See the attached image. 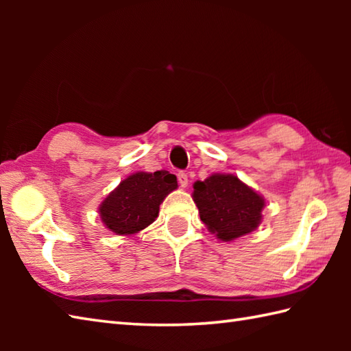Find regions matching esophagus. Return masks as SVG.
<instances>
[{
  "instance_id": "34e87169",
  "label": "esophagus",
  "mask_w": 351,
  "mask_h": 351,
  "mask_svg": "<svg viewBox=\"0 0 351 351\" xmlns=\"http://www.w3.org/2000/svg\"><path fill=\"white\" fill-rule=\"evenodd\" d=\"M178 182H180V185L181 187H187L189 185V176H187V173H184V171H180V173H178Z\"/></svg>"
}]
</instances>
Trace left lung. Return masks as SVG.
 I'll use <instances>...</instances> for the list:
<instances>
[{"label":"left lung","instance_id":"left-lung-1","mask_svg":"<svg viewBox=\"0 0 351 351\" xmlns=\"http://www.w3.org/2000/svg\"><path fill=\"white\" fill-rule=\"evenodd\" d=\"M193 200L199 208L200 220L221 241H232L255 230L265 205L263 196L237 176L221 173L195 182Z\"/></svg>","mask_w":351,"mask_h":351}]
</instances>
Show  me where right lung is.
Listing matches in <instances>:
<instances>
[{"label":"right lung","instance_id":"obj_1","mask_svg":"<svg viewBox=\"0 0 351 351\" xmlns=\"http://www.w3.org/2000/svg\"><path fill=\"white\" fill-rule=\"evenodd\" d=\"M176 187V176L167 170L134 173L101 204V220L116 235L137 234L155 221L161 202Z\"/></svg>","mask_w":351,"mask_h":351}]
</instances>
